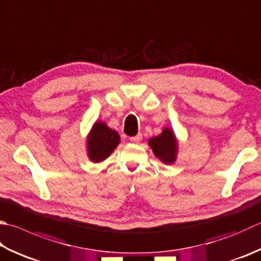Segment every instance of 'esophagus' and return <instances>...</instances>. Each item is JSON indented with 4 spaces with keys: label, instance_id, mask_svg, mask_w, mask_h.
<instances>
[{
    "label": "esophagus",
    "instance_id": "1",
    "mask_svg": "<svg viewBox=\"0 0 261 261\" xmlns=\"http://www.w3.org/2000/svg\"><path fill=\"white\" fill-rule=\"evenodd\" d=\"M129 140L132 143H139V142H141V140H142V134H137L136 136H133Z\"/></svg>",
    "mask_w": 261,
    "mask_h": 261
}]
</instances>
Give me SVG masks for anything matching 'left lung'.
<instances>
[{"label":"left lung","mask_w":261,"mask_h":261,"mask_svg":"<svg viewBox=\"0 0 261 261\" xmlns=\"http://www.w3.org/2000/svg\"><path fill=\"white\" fill-rule=\"evenodd\" d=\"M153 154L166 165L174 164L178 154V140L174 130L166 126L159 135L151 137L147 141Z\"/></svg>","instance_id":"1"}]
</instances>
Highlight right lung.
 <instances>
[{"instance_id":"1","label":"right lung","mask_w":261,"mask_h":261,"mask_svg":"<svg viewBox=\"0 0 261 261\" xmlns=\"http://www.w3.org/2000/svg\"><path fill=\"white\" fill-rule=\"evenodd\" d=\"M120 143L117 130L110 128L105 121L96 120L86 136V152L92 162L99 164L109 158Z\"/></svg>"}]
</instances>
